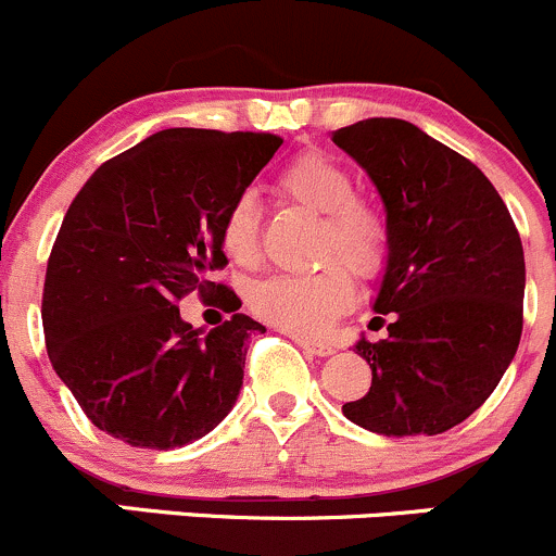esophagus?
I'll return each instance as SVG.
<instances>
[{"mask_svg":"<svg viewBox=\"0 0 556 556\" xmlns=\"http://www.w3.org/2000/svg\"><path fill=\"white\" fill-rule=\"evenodd\" d=\"M291 340H294V343L300 345L302 351H307V354H313V356H329V354H334L332 345L324 343V340H311V338H302V334H291Z\"/></svg>","mask_w":556,"mask_h":556,"instance_id":"34e87169","label":"esophagus"}]
</instances>
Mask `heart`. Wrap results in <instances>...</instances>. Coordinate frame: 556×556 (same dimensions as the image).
Instances as JSON below:
<instances>
[{"label":"heart","mask_w":556,"mask_h":556,"mask_svg":"<svg viewBox=\"0 0 556 556\" xmlns=\"http://www.w3.org/2000/svg\"><path fill=\"white\" fill-rule=\"evenodd\" d=\"M276 191L289 202L324 216L318 260H340L356 278H376L389 256V224L383 213L356 197L349 169L324 153H302L278 169ZM222 245L229 260L251 267L260 256V205L240 194L222 222ZM354 300V283L340 265L307 276H270L251 286L256 316L294 334H318Z\"/></svg>","instance_id":"heart-1"}]
</instances>
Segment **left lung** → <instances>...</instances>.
I'll use <instances>...</instances> for the list:
<instances>
[{
  "label": "left lung",
  "instance_id": "obj_1",
  "mask_svg": "<svg viewBox=\"0 0 556 556\" xmlns=\"http://www.w3.org/2000/svg\"><path fill=\"white\" fill-rule=\"evenodd\" d=\"M332 142L370 175L389 224L372 300L389 334L356 340L372 383L343 414L378 435H441L481 408L519 349V232L486 175L408 121H356Z\"/></svg>",
  "mask_w": 556,
  "mask_h": 556
}]
</instances>
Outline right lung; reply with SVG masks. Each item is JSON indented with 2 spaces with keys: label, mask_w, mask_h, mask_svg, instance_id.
<instances>
[{
  "label": "right lung",
  "mask_w": 556,
  "mask_h": 556,
  "mask_svg": "<svg viewBox=\"0 0 556 556\" xmlns=\"http://www.w3.org/2000/svg\"><path fill=\"white\" fill-rule=\"evenodd\" d=\"M280 142L265 131L162 129L78 191L48 260L42 327L53 370L93 427L167 452L235 408L245 343L265 327L235 313L202 332L178 302L200 291L224 311L240 307L211 280L227 265L222 222Z\"/></svg>",
  "instance_id": "add662e5"
}]
</instances>
